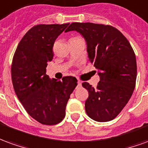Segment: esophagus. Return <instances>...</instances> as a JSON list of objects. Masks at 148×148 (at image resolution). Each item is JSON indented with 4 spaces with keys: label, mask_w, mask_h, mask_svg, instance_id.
<instances>
[{
    "label": "esophagus",
    "mask_w": 148,
    "mask_h": 148,
    "mask_svg": "<svg viewBox=\"0 0 148 148\" xmlns=\"http://www.w3.org/2000/svg\"><path fill=\"white\" fill-rule=\"evenodd\" d=\"M82 86V82H81V81H77V88H80Z\"/></svg>",
    "instance_id": "34e87169"
}]
</instances>
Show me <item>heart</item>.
Segmentation results:
<instances>
[{"instance_id":"b5f03b06","label":"heart","mask_w":148,"mask_h":148,"mask_svg":"<svg viewBox=\"0 0 148 148\" xmlns=\"http://www.w3.org/2000/svg\"><path fill=\"white\" fill-rule=\"evenodd\" d=\"M79 39V38H78V37H74V38H72L71 39Z\"/></svg>"}]
</instances>
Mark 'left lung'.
I'll return each instance as SVG.
<instances>
[{"instance_id":"left-lung-1","label":"left lung","mask_w":148,"mask_h":148,"mask_svg":"<svg viewBox=\"0 0 148 148\" xmlns=\"http://www.w3.org/2000/svg\"><path fill=\"white\" fill-rule=\"evenodd\" d=\"M77 31L87 42L89 60L98 70L96 88L82 84L89 92L85 108L87 115L98 122L116 117L133 93L137 66L136 55L123 34L111 25L72 23L65 31Z\"/></svg>"}]
</instances>
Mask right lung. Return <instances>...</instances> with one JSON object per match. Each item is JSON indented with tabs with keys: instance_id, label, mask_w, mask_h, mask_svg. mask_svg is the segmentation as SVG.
Masks as SVG:
<instances>
[{
	"instance_id": "right-lung-1",
	"label": "right lung",
	"mask_w": 148,
	"mask_h": 148,
	"mask_svg": "<svg viewBox=\"0 0 148 148\" xmlns=\"http://www.w3.org/2000/svg\"><path fill=\"white\" fill-rule=\"evenodd\" d=\"M68 25L34 26L21 39L12 58L15 93L27 113L42 124L55 125L64 119L68 100L77 85L73 76L58 81L46 74L47 62L54 56L55 39Z\"/></svg>"
}]
</instances>
